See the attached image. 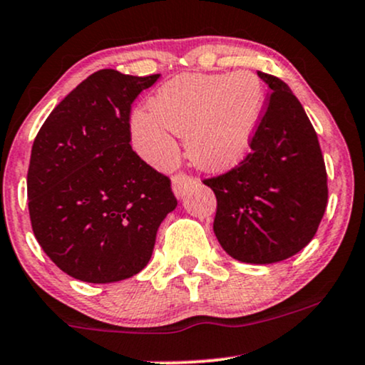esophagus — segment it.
Returning a JSON list of instances; mask_svg holds the SVG:
<instances>
[{
	"label": "esophagus",
	"instance_id": "1",
	"mask_svg": "<svg viewBox=\"0 0 365 365\" xmlns=\"http://www.w3.org/2000/svg\"><path fill=\"white\" fill-rule=\"evenodd\" d=\"M192 184H195V178H192V175L178 173L173 178V191L175 192V196H182Z\"/></svg>",
	"mask_w": 365,
	"mask_h": 365
}]
</instances>
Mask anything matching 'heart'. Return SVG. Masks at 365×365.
Listing matches in <instances>:
<instances>
[{"instance_id": "b5f03b06", "label": "heart", "mask_w": 365, "mask_h": 365, "mask_svg": "<svg viewBox=\"0 0 365 365\" xmlns=\"http://www.w3.org/2000/svg\"><path fill=\"white\" fill-rule=\"evenodd\" d=\"M263 106V85L250 71L187 73L160 87L150 109L133 113V143L150 164L169 167L178 157L173 131L186 136L187 153L196 165L227 169L246 155Z\"/></svg>"}]
</instances>
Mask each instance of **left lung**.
<instances>
[{
	"label": "left lung",
	"instance_id": "obj_1",
	"mask_svg": "<svg viewBox=\"0 0 365 365\" xmlns=\"http://www.w3.org/2000/svg\"><path fill=\"white\" fill-rule=\"evenodd\" d=\"M258 75L272 92L251 152L203 182L215 192L213 230L227 255L268 264L290 258L314 237L328 205V175L301 102L278 76Z\"/></svg>",
	"mask_w": 365,
	"mask_h": 365
}]
</instances>
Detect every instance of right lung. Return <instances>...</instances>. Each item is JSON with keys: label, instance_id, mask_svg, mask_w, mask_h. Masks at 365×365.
Masks as SVG:
<instances>
[{"label": "right lung", "instance_id": "obj_1", "mask_svg": "<svg viewBox=\"0 0 365 365\" xmlns=\"http://www.w3.org/2000/svg\"><path fill=\"white\" fill-rule=\"evenodd\" d=\"M160 75L101 70L54 107L27 173L34 235L64 273L110 284L141 272L178 207L170 179L131 148V106Z\"/></svg>", "mask_w": 365, "mask_h": 365}]
</instances>
